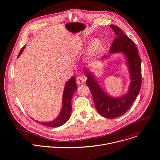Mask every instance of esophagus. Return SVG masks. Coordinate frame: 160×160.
Here are the masks:
<instances>
[{"label": "esophagus", "mask_w": 160, "mask_h": 160, "mask_svg": "<svg viewBox=\"0 0 160 160\" xmlns=\"http://www.w3.org/2000/svg\"><path fill=\"white\" fill-rule=\"evenodd\" d=\"M86 81V78L84 76H80L76 78V83L78 84H82Z\"/></svg>", "instance_id": "34e87169"}]
</instances>
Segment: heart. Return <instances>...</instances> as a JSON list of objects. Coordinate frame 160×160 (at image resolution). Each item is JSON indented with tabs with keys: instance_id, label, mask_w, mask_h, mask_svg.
<instances>
[{
	"instance_id": "1",
	"label": "heart",
	"mask_w": 160,
	"mask_h": 160,
	"mask_svg": "<svg viewBox=\"0 0 160 160\" xmlns=\"http://www.w3.org/2000/svg\"><path fill=\"white\" fill-rule=\"evenodd\" d=\"M101 46V43L99 40H98V39L94 40L92 42V43L90 46V48H89L90 54H96L100 49Z\"/></svg>"
}]
</instances>
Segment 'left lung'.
<instances>
[{
	"instance_id": "obj_1",
	"label": "left lung",
	"mask_w": 160,
	"mask_h": 160,
	"mask_svg": "<svg viewBox=\"0 0 160 160\" xmlns=\"http://www.w3.org/2000/svg\"><path fill=\"white\" fill-rule=\"evenodd\" d=\"M110 27L116 38L112 43L109 55L122 52L125 56L131 79L128 92L121 97L112 98L103 91L94 74L89 69H85L84 74L88 78L86 84L92 94L96 110L102 116L113 119L127 112L138 95L141 86V63L134 42L117 26L110 25ZM108 56L106 55L102 59Z\"/></svg>"
}]
</instances>
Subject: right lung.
<instances>
[{"label":"right lung","instance_id":"add662e5","mask_svg":"<svg viewBox=\"0 0 160 160\" xmlns=\"http://www.w3.org/2000/svg\"><path fill=\"white\" fill-rule=\"evenodd\" d=\"M26 46H24L20 51L18 58L21 54L22 52ZM77 90V84L76 82V78L72 76L69 81L66 83L63 96H62V109L58 115V116L52 121L49 122H41L36 121L44 126H47L52 128H56L61 126L65 124L69 119L71 114V99L74 93Z\"/></svg>","mask_w":160,"mask_h":160}]
</instances>
